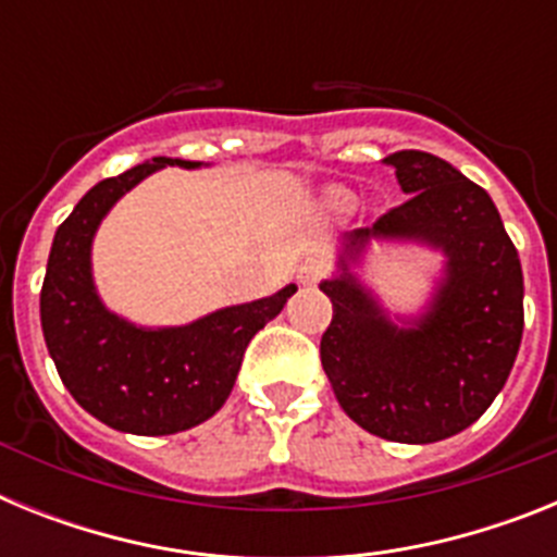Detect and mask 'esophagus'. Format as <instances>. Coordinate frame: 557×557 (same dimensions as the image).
I'll return each mask as SVG.
<instances>
[{"label":"esophagus","instance_id":"esophagus-1","mask_svg":"<svg viewBox=\"0 0 557 557\" xmlns=\"http://www.w3.org/2000/svg\"><path fill=\"white\" fill-rule=\"evenodd\" d=\"M326 273H329V264L323 262V259H318V256H312V259H304L301 268H298V282L318 284Z\"/></svg>","mask_w":557,"mask_h":557}]
</instances>
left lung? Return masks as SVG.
<instances>
[{
  "mask_svg": "<svg viewBox=\"0 0 557 557\" xmlns=\"http://www.w3.org/2000/svg\"><path fill=\"white\" fill-rule=\"evenodd\" d=\"M385 164L410 198L343 236L339 273L321 284L332 323L321 362L339 407L371 435L435 444L471 426L505 387L524 329L521 262L488 191L432 152ZM371 238H416L447 256L431 309L396 327L347 264Z\"/></svg>",
  "mask_w": 557,
  "mask_h": 557,
  "instance_id": "8db88e82",
  "label": "left lung"
}]
</instances>
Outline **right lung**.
Instances as JSON below:
<instances>
[{
    "label": "right lung",
    "instance_id": "obj_1",
    "mask_svg": "<svg viewBox=\"0 0 557 557\" xmlns=\"http://www.w3.org/2000/svg\"><path fill=\"white\" fill-rule=\"evenodd\" d=\"M172 164L195 170L200 161L159 156L91 186L55 231L41 287L44 339L61 382L97 421L133 435H172L214 416L253 334L298 289L287 284L186 326L145 329L108 312L91 278V239L125 191Z\"/></svg>",
    "mask_w": 557,
    "mask_h": 557
}]
</instances>
